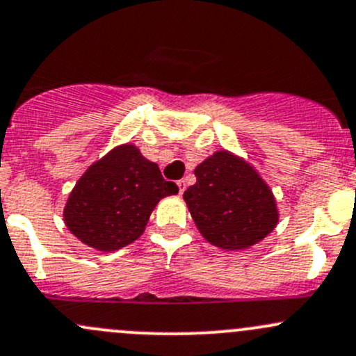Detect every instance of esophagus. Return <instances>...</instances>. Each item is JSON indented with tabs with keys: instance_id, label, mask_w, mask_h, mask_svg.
Here are the masks:
<instances>
[{
	"instance_id": "obj_1",
	"label": "esophagus",
	"mask_w": 356,
	"mask_h": 356,
	"mask_svg": "<svg viewBox=\"0 0 356 356\" xmlns=\"http://www.w3.org/2000/svg\"><path fill=\"white\" fill-rule=\"evenodd\" d=\"M177 186H179V193H184V189H186V181L184 179H181V181H177Z\"/></svg>"
}]
</instances>
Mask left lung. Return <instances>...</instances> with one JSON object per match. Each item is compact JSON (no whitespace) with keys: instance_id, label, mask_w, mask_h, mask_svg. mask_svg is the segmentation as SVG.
Returning a JSON list of instances; mask_svg holds the SVG:
<instances>
[{"instance_id":"obj_1","label":"left lung","mask_w":356,"mask_h":356,"mask_svg":"<svg viewBox=\"0 0 356 356\" xmlns=\"http://www.w3.org/2000/svg\"><path fill=\"white\" fill-rule=\"evenodd\" d=\"M196 184L184 201L197 230L211 245L244 250L278 225L275 194L242 156L218 149L194 168Z\"/></svg>"}]
</instances>
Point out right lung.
<instances>
[{
  "label": "right lung",
  "instance_id": "1",
  "mask_svg": "<svg viewBox=\"0 0 356 356\" xmlns=\"http://www.w3.org/2000/svg\"><path fill=\"white\" fill-rule=\"evenodd\" d=\"M177 193L133 143L119 145L78 179L63 218L85 245L114 252L141 237L159 201Z\"/></svg>",
  "mask_w": 356,
  "mask_h": 356
}]
</instances>
